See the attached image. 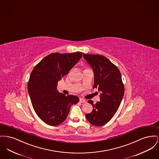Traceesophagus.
Listing matches in <instances>:
<instances>
[{
    "mask_svg": "<svg viewBox=\"0 0 159 159\" xmlns=\"http://www.w3.org/2000/svg\"><path fill=\"white\" fill-rule=\"evenodd\" d=\"M80 102H81V103H85V102H86V100L84 99L83 98H80Z\"/></svg>",
    "mask_w": 159,
    "mask_h": 159,
    "instance_id": "34e87169",
    "label": "esophagus"
}]
</instances>
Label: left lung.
Segmentation results:
<instances>
[{
    "label": "left lung",
    "instance_id": "1",
    "mask_svg": "<svg viewBox=\"0 0 159 159\" xmlns=\"http://www.w3.org/2000/svg\"><path fill=\"white\" fill-rule=\"evenodd\" d=\"M83 57L93 69L94 84L93 88H98L100 92V101L93 103L92 112L85 117L92 125H106L115 115L125 93V85L118 68L108 59L99 54H83Z\"/></svg>",
    "mask_w": 159,
    "mask_h": 159
}]
</instances>
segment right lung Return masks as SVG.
Masks as SVG:
<instances>
[{"mask_svg":"<svg viewBox=\"0 0 159 159\" xmlns=\"http://www.w3.org/2000/svg\"><path fill=\"white\" fill-rule=\"evenodd\" d=\"M83 52H55L42 59L33 69L27 84L34 110L44 123L56 126L63 123L72 105L79 102L73 95L67 96L57 90L58 81L82 57Z\"/></svg>","mask_w":159,"mask_h":159,"instance_id":"right-lung-1","label":"right lung"}]
</instances>
